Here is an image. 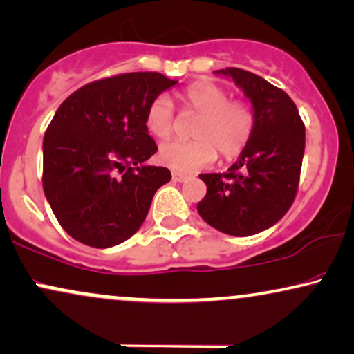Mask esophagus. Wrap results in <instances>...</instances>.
Segmentation results:
<instances>
[{"label": "esophagus", "mask_w": 354, "mask_h": 354, "mask_svg": "<svg viewBox=\"0 0 354 354\" xmlns=\"http://www.w3.org/2000/svg\"><path fill=\"white\" fill-rule=\"evenodd\" d=\"M171 178H173V181H186L187 180V176L186 174H183V173H180V171H171Z\"/></svg>", "instance_id": "1"}]
</instances>
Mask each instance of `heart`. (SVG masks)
I'll return each mask as SVG.
<instances>
[{
    "label": "heart",
    "instance_id": "obj_1",
    "mask_svg": "<svg viewBox=\"0 0 354 354\" xmlns=\"http://www.w3.org/2000/svg\"><path fill=\"white\" fill-rule=\"evenodd\" d=\"M180 101L186 113L196 114L191 127L192 140H174L160 147L158 160L180 173L198 171L216 160H232L247 149L254 131L252 107L232 100L229 89L198 80L183 89ZM147 131L156 138H168L174 129V111L168 97L158 96L145 113Z\"/></svg>",
    "mask_w": 354,
    "mask_h": 354
}]
</instances>
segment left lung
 <instances>
[{
	"mask_svg": "<svg viewBox=\"0 0 354 354\" xmlns=\"http://www.w3.org/2000/svg\"><path fill=\"white\" fill-rule=\"evenodd\" d=\"M252 100L254 131L239 162L227 173H204L207 186L198 212L214 229L235 236L254 235L284 217L299 189L306 125L288 93L252 71L229 66Z\"/></svg>",
	"mask_w": 354,
	"mask_h": 354,
	"instance_id": "left-lung-1",
	"label": "left lung"
}]
</instances>
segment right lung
<instances>
[{
  "mask_svg": "<svg viewBox=\"0 0 354 354\" xmlns=\"http://www.w3.org/2000/svg\"><path fill=\"white\" fill-rule=\"evenodd\" d=\"M176 83L156 71L113 75L57 109L44 136L42 186L62 229L80 243L109 248L131 239L171 180L168 168L142 163L158 150L147 107Z\"/></svg>",
  "mask_w": 354,
  "mask_h": 354,
  "instance_id": "right-lung-1",
  "label": "right lung"
}]
</instances>
